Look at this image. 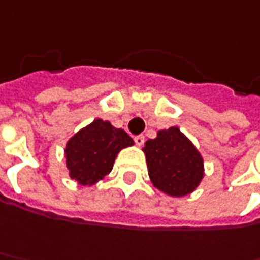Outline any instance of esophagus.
Returning a JSON list of instances; mask_svg holds the SVG:
<instances>
[{
  "mask_svg": "<svg viewBox=\"0 0 260 260\" xmlns=\"http://www.w3.org/2000/svg\"><path fill=\"white\" fill-rule=\"evenodd\" d=\"M134 141H135V144H137L138 147H142L144 142H145V137H144V135H137V137L134 138Z\"/></svg>",
  "mask_w": 260,
  "mask_h": 260,
  "instance_id": "34e87169",
  "label": "esophagus"
}]
</instances>
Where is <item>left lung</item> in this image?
Listing matches in <instances>:
<instances>
[{"label": "left lung", "instance_id": "left-lung-1", "mask_svg": "<svg viewBox=\"0 0 260 260\" xmlns=\"http://www.w3.org/2000/svg\"><path fill=\"white\" fill-rule=\"evenodd\" d=\"M142 151L151 183L168 196L190 194L204 177L203 157L177 126L158 131L157 138L148 139Z\"/></svg>", "mask_w": 260, "mask_h": 260}]
</instances>
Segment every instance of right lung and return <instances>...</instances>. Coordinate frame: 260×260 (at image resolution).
I'll list each match as a JSON object with an SVG mask.
<instances>
[{"mask_svg": "<svg viewBox=\"0 0 260 260\" xmlns=\"http://www.w3.org/2000/svg\"><path fill=\"white\" fill-rule=\"evenodd\" d=\"M134 139L111 122L94 119L69 139L64 148L69 175L82 185H93L112 171L119 151Z\"/></svg>", "mask_w": 260, "mask_h": 260, "instance_id": "add662e5", "label": "right lung"}]
</instances>
